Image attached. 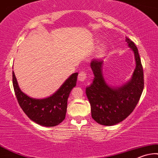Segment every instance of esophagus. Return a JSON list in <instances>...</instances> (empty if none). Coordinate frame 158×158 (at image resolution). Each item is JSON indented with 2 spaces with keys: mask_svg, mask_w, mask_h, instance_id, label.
Instances as JSON below:
<instances>
[{
  "mask_svg": "<svg viewBox=\"0 0 158 158\" xmlns=\"http://www.w3.org/2000/svg\"><path fill=\"white\" fill-rule=\"evenodd\" d=\"M87 78V73H86L85 71H81V72H79V75H78V79H79V81H84L85 80H86Z\"/></svg>",
  "mask_w": 158,
  "mask_h": 158,
  "instance_id": "1",
  "label": "esophagus"
}]
</instances>
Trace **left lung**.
I'll return each mask as SVG.
<instances>
[{
	"label": "left lung",
	"mask_w": 158,
	"mask_h": 158,
	"mask_svg": "<svg viewBox=\"0 0 158 158\" xmlns=\"http://www.w3.org/2000/svg\"><path fill=\"white\" fill-rule=\"evenodd\" d=\"M125 41L134 53L136 64L132 78L125 85L119 87L109 86L103 77V60L94 59L90 63L94 79L86 88V95L91 106L92 117L103 125H116L127 118L139 103L144 87L143 68L136 46L127 37Z\"/></svg>",
	"instance_id": "left-lung-1"
}]
</instances>
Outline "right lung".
<instances>
[{"instance_id":"obj_1","label":"right lung","mask_w":158,"mask_h":158,"mask_svg":"<svg viewBox=\"0 0 158 158\" xmlns=\"http://www.w3.org/2000/svg\"><path fill=\"white\" fill-rule=\"evenodd\" d=\"M77 76L78 73H73L52 96L35 99L21 91L13 71V87L18 103L32 121L42 126H56L65 118L68 98L77 84Z\"/></svg>"}]
</instances>
